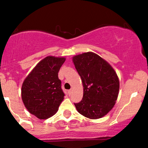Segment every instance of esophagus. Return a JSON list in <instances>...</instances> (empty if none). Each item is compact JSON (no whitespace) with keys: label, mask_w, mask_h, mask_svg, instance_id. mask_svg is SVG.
Listing matches in <instances>:
<instances>
[{"label":"esophagus","mask_w":148,"mask_h":148,"mask_svg":"<svg viewBox=\"0 0 148 148\" xmlns=\"http://www.w3.org/2000/svg\"><path fill=\"white\" fill-rule=\"evenodd\" d=\"M67 92H68V95H71V94H72V90H69L67 91Z\"/></svg>","instance_id":"obj_1"}]
</instances>
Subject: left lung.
<instances>
[{
	"mask_svg": "<svg viewBox=\"0 0 148 148\" xmlns=\"http://www.w3.org/2000/svg\"><path fill=\"white\" fill-rule=\"evenodd\" d=\"M73 62L84 86L82 100L74 103L76 110L90 119L104 116L118 98L120 83L117 74L106 61L94 53L76 56Z\"/></svg>",
	"mask_w": 148,
	"mask_h": 148,
	"instance_id": "left-lung-1",
	"label": "left lung"
}]
</instances>
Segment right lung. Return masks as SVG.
<instances>
[{
	"mask_svg": "<svg viewBox=\"0 0 148 148\" xmlns=\"http://www.w3.org/2000/svg\"><path fill=\"white\" fill-rule=\"evenodd\" d=\"M64 61V58H45L23 81L22 100L28 111L37 118L44 120L51 117L64 99L58 73Z\"/></svg>",
	"mask_w": 148,
	"mask_h": 148,
	"instance_id": "add662e5",
	"label": "right lung"
}]
</instances>
